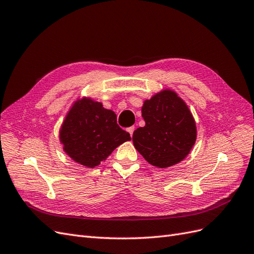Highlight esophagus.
<instances>
[{"instance_id": "esophagus-1", "label": "esophagus", "mask_w": 254, "mask_h": 254, "mask_svg": "<svg viewBox=\"0 0 254 254\" xmlns=\"http://www.w3.org/2000/svg\"><path fill=\"white\" fill-rule=\"evenodd\" d=\"M135 131V127H127V132L129 133V135H131V137L133 136V133Z\"/></svg>"}]
</instances>
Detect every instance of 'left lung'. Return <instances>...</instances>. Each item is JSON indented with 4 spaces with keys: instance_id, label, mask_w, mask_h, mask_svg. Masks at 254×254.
Here are the masks:
<instances>
[{
    "instance_id": "obj_1",
    "label": "left lung",
    "mask_w": 254,
    "mask_h": 254,
    "mask_svg": "<svg viewBox=\"0 0 254 254\" xmlns=\"http://www.w3.org/2000/svg\"><path fill=\"white\" fill-rule=\"evenodd\" d=\"M146 122L135 129L133 143L146 161L157 168L177 165L190 154L197 139V127L185 101L169 88L144 100Z\"/></svg>"
}]
</instances>
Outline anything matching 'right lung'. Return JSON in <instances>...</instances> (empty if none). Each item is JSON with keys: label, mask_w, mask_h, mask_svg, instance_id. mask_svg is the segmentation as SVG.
I'll list each match as a JSON object with an SVG mask.
<instances>
[{"label": "right lung", "mask_w": 254, "mask_h": 254, "mask_svg": "<svg viewBox=\"0 0 254 254\" xmlns=\"http://www.w3.org/2000/svg\"><path fill=\"white\" fill-rule=\"evenodd\" d=\"M131 136L117 125V116L89 97L78 98L60 128L63 150L85 167L95 168Z\"/></svg>", "instance_id": "add662e5"}]
</instances>
